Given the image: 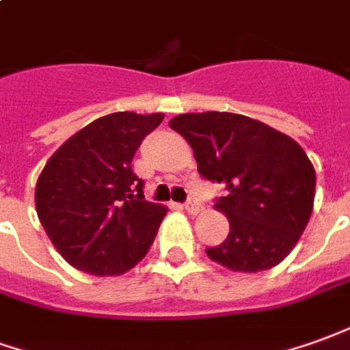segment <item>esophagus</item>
Here are the masks:
<instances>
[{
  "label": "esophagus",
  "mask_w": 350,
  "mask_h": 350,
  "mask_svg": "<svg viewBox=\"0 0 350 350\" xmlns=\"http://www.w3.org/2000/svg\"><path fill=\"white\" fill-rule=\"evenodd\" d=\"M185 209H187V213H190V215H198L200 211H202V204L196 202V200H189L185 204Z\"/></svg>",
  "instance_id": "34e87169"
}]
</instances>
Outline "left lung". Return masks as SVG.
<instances>
[{
	"label": "left lung",
	"mask_w": 350,
	"mask_h": 350,
	"mask_svg": "<svg viewBox=\"0 0 350 350\" xmlns=\"http://www.w3.org/2000/svg\"><path fill=\"white\" fill-rule=\"evenodd\" d=\"M170 127L190 144L200 175L226 187L215 209L230 232L207 257L234 272L284 261L314 206L317 173L305 150L271 125L230 112L180 114Z\"/></svg>",
	"instance_id": "8db88e82"
}]
</instances>
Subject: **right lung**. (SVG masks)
Listing matches in <instances>:
<instances>
[{
    "instance_id": "obj_1",
    "label": "right lung",
    "mask_w": 350,
    "mask_h": 350,
    "mask_svg": "<svg viewBox=\"0 0 350 350\" xmlns=\"http://www.w3.org/2000/svg\"><path fill=\"white\" fill-rule=\"evenodd\" d=\"M163 114L114 112L60 144L36 185V211L51 244L74 269L120 276L150 250L167 209L146 202L131 170Z\"/></svg>"
}]
</instances>
